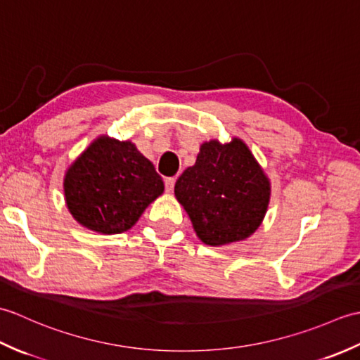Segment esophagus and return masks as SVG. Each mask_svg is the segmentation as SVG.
<instances>
[{
  "mask_svg": "<svg viewBox=\"0 0 360 360\" xmlns=\"http://www.w3.org/2000/svg\"><path fill=\"white\" fill-rule=\"evenodd\" d=\"M174 182H176V179L174 178H167L165 179V190L168 193H172L173 192V188H174Z\"/></svg>",
  "mask_w": 360,
  "mask_h": 360,
  "instance_id": "esophagus-1",
  "label": "esophagus"
}]
</instances>
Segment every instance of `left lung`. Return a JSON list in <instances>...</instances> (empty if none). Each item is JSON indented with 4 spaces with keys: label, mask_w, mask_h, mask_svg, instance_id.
<instances>
[{
    "label": "left lung",
    "mask_w": 360,
    "mask_h": 360,
    "mask_svg": "<svg viewBox=\"0 0 360 360\" xmlns=\"http://www.w3.org/2000/svg\"><path fill=\"white\" fill-rule=\"evenodd\" d=\"M174 196L195 232L209 246L246 240L262 224L271 186L254 155L240 139L204 142L193 167L174 184Z\"/></svg>",
    "instance_id": "1"
}]
</instances>
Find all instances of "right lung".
I'll return each mask as SVG.
<instances>
[{"instance_id":"obj_1","label":"right lung","mask_w":360,"mask_h":360,"mask_svg":"<svg viewBox=\"0 0 360 360\" xmlns=\"http://www.w3.org/2000/svg\"><path fill=\"white\" fill-rule=\"evenodd\" d=\"M162 192V178L134 143L106 136L91 143L65 176L66 204L72 217L106 235L131 229Z\"/></svg>"}]
</instances>
